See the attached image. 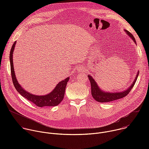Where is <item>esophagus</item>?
I'll list each match as a JSON object with an SVG mask.
<instances>
[{
	"instance_id": "esophagus-1",
	"label": "esophagus",
	"mask_w": 149,
	"mask_h": 149,
	"mask_svg": "<svg viewBox=\"0 0 149 149\" xmlns=\"http://www.w3.org/2000/svg\"><path fill=\"white\" fill-rule=\"evenodd\" d=\"M81 70V68H78V71H80Z\"/></svg>"
}]
</instances>
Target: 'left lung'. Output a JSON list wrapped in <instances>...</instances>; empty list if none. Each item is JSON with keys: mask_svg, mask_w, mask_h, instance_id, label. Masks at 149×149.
<instances>
[{"mask_svg": "<svg viewBox=\"0 0 149 149\" xmlns=\"http://www.w3.org/2000/svg\"><path fill=\"white\" fill-rule=\"evenodd\" d=\"M124 31L127 33V34L133 40V41L135 42V43H136V39L134 38L133 35L130 32L127 31V30H124ZM139 72H138V73L136 75V77L134 81H133V84H132V86L130 87H129L128 89L124 90V91L118 92V93H107V92L102 91L101 90H100L99 87L97 86L96 81H94L93 78L91 76L88 75V78L90 81V83H91L92 96L95 100V101L100 102H107L113 101L120 99V98H122L128 94L132 90V88L134 87L135 82H136V80L139 76Z\"/></svg>", "mask_w": 149, "mask_h": 149, "instance_id": "1", "label": "left lung"}]
</instances>
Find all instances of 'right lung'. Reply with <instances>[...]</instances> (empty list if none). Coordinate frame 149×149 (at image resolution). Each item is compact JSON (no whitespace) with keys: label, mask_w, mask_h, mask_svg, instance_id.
I'll list each match as a JSON object with an SVG mask.
<instances>
[{"label":"right lung","mask_w":149,"mask_h":149,"mask_svg":"<svg viewBox=\"0 0 149 149\" xmlns=\"http://www.w3.org/2000/svg\"><path fill=\"white\" fill-rule=\"evenodd\" d=\"M16 42V41H15L13 43L11 48L9 55L12 79L16 90L21 95L26 98L29 101L33 102L34 104L37 105L38 107H45V106H47V107H48V106L51 107L52 106H52L58 105L62 101L63 97H64L67 84L69 81L70 78L68 77L66 79L59 82L56 86V87L47 95H35L27 92V91H25L18 83L15 74L13 64V52L15 49Z\"/></svg>","instance_id":"right-lung-1"}]
</instances>
